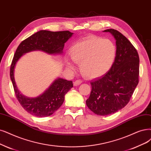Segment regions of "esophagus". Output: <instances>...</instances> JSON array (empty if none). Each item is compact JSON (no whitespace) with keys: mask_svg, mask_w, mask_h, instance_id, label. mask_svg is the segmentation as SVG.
I'll list each match as a JSON object with an SVG mask.
<instances>
[{"mask_svg":"<svg viewBox=\"0 0 151 151\" xmlns=\"http://www.w3.org/2000/svg\"><path fill=\"white\" fill-rule=\"evenodd\" d=\"M81 83H82V81H81V80H76L73 82V85L74 86H78V85H80Z\"/></svg>","mask_w":151,"mask_h":151,"instance_id":"1","label":"esophagus"}]
</instances>
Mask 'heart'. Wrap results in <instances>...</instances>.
<instances>
[{
  "mask_svg": "<svg viewBox=\"0 0 151 151\" xmlns=\"http://www.w3.org/2000/svg\"><path fill=\"white\" fill-rule=\"evenodd\" d=\"M115 43L109 39L88 36L76 42L70 50L71 60L80 64V70L88 78L104 75L112 67L116 56ZM66 65L71 70L75 66L70 61Z\"/></svg>",
  "mask_w": 151,
  "mask_h": 151,
  "instance_id": "b5f03b06",
  "label": "heart"
}]
</instances>
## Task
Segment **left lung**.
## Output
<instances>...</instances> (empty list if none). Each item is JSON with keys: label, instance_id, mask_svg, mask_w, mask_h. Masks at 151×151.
Returning <instances> with one entry per match:
<instances>
[{"label": "left lung", "instance_id": "1", "mask_svg": "<svg viewBox=\"0 0 151 151\" xmlns=\"http://www.w3.org/2000/svg\"><path fill=\"white\" fill-rule=\"evenodd\" d=\"M116 40V56L110 70L102 77L91 81V91L86 101L88 108L100 116L115 113L123 108L139 83V57L128 39L114 29L105 30Z\"/></svg>", "mask_w": 151, "mask_h": 151}]
</instances>
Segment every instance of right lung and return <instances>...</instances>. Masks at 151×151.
<instances>
[{
	"label": "right lung",
	"mask_w": 151,
	"mask_h": 151,
	"mask_svg": "<svg viewBox=\"0 0 151 151\" xmlns=\"http://www.w3.org/2000/svg\"><path fill=\"white\" fill-rule=\"evenodd\" d=\"M73 34L68 30H40L22 41L17 48L10 66V79L17 99L22 108L32 115L43 118L53 114L62 105L65 94L73 86V82L58 78L41 95L37 98H27L19 92L15 84L14 68L17 62L24 53L33 50H42L49 54H60L65 43Z\"/></svg>",
	"instance_id": "add662e5"
}]
</instances>
